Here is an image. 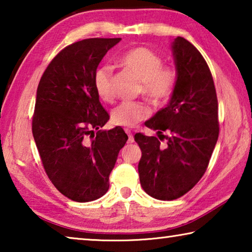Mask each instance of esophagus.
<instances>
[{"mask_svg": "<svg viewBox=\"0 0 252 252\" xmlns=\"http://www.w3.org/2000/svg\"><path fill=\"white\" fill-rule=\"evenodd\" d=\"M126 133L127 134V136H129V138H127V142L129 143H132L134 141V138H133V134L131 133V131L130 130H127V129H126Z\"/></svg>", "mask_w": 252, "mask_h": 252, "instance_id": "obj_1", "label": "esophagus"}]
</instances>
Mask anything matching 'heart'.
<instances>
[{"label":"heart","instance_id":"obj_1","mask_svg":"<svg viewBox=\"0 0 252 252\" xmlns=\"http://www.w3.org/2000/svg\"><path fill=\"white\" fill-rule=\"evenodd\" d=\"M121 63L140 82L141 93L156 104L163 103L173 93L177 84V72L172 67H163L162 59L148 48H135L123 55ZM93 84L101 100L113 99L112 70L101 66L95 71ZM149 116V108L142 102H122L111 112L112 123L131 127Z\"/></svg>","mask_w":252,"mask_h":252}]
</instances>
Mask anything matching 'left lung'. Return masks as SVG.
I'll return each mask as SVG.
<instances>
[{
    "instance_id": "obj_1",
    "label": "left lung",
    "mask_w": 252,
    "mask_h": 252,
    "mask_svg": "<svg viewBox=\"0 0 252 252\" xmlns=\"http://www.w3.org/2000/svg\"><path fill=\"white\" fill-rule=\"evenodd\" d=\"M171 51L176 88L165 108L144 123L158 131V138L134 135L142 152L138 165L140 183L158 200L178 199L197 185L219 136L218 100L206 60L181 36L172 41ZM165 130L169 137L161 134ZM163 137L167 143L162 146Z\"/></svg>"
}]
</instances>
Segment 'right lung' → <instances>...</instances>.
Segmentation results:
<instances>
[{"instance_id": "add662e5", "label": "right lung", "mask_w": 252, "mask_h": 252, "mask_svg": "<svg viewBox=\"0 0 252 252\" xmlns=\"http://www.w3.org/2000/svg\"><path fill=\"white\" fill-rule=\"evenodd\" d=\"M120 41L94 37L66 46L46 67L37 87L34 141L54 187L76 202L106 193L109 176L127 140L121 126L99 130L110 117L93 84L101 60Z\"/></svg>"}]
</instances>
